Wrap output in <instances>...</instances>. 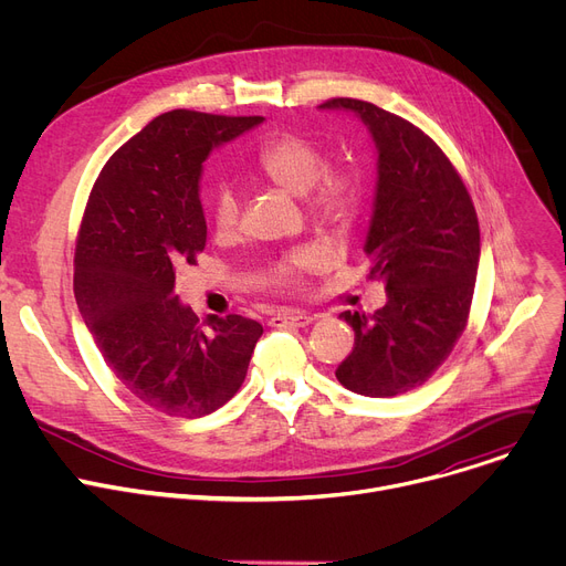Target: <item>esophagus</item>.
<instances>
[{
    "instance_id": "esophagus-1",
    "label": "esophagus",
    "mask_w": 566,
    "mask_h": 566,
    "mask_svg": "<svg viewBox=\"0 0 566 566\" xmlns=\"http://www.w3.org/2000/svg\"><path fill=\"white\" fill-rule=\"evenodd\" d=\"M313 319L308 313H279L270 317V326H308Z\"/></svg>"
}]
</instances>
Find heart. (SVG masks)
Masks as SVG:
<instances>
[{
	"label": "heart",
	"instance_id": "1",
	"mask_svg": "<svg viewBox=\"0 0 566 566\" xmlns=\"http://www.w3.org/2000/svg\"><path fill=\"white\" fill-rule=\"evenodd\" d=\"M326 153L304 135L283 132L264 142L255 155V166L279 187L292 193H308L311 212L331 226L352 221L360 203V182L349 171H328ZM240 198L221 185L212 193L210 217L221 235L240 226ZM326 255L317 247L294 249L270 264V279L281 287H302L308 274L319 272Z\"/></svg>",
	"mask_w": 566,
	"mask_h": 566
}]
</instances>
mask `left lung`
<instances>
[{
	"label": "left lung",
	"instance_id": "1",
	"mask_svg": "<svg viewBox=\"0 0 566 566\" xmlns=\"http://www.w3.org/2000/svg\"><path fill=\"white\" fill-rule=\"evenodd\" d=\"M319 107L354 112L375 139L379 178L365 253L388 296L373 315H340L354 328V349L336 377L358 395H402L441 368L469 324L478 214L452 161L420 127L354 97Z\"/></svg>",
	"mask_w": 566,
	"mask_h": 566
}]
</instances>
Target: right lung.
<instances>
[{
  "label": "right lung",
  "instance_id": "obj_1",
  "mask_svg": "<svg viewBox=\"0 0 566 566\" xmlns=\"http://www.w3.org/2000/svg\"><path fill=\"white\" fill-rule=\"evenodd\" d=\"M262 120L166 112L109 157L88 193L75 247L77 306L118 381L159 413L201 418L223 407L262 336L242 315L198 322L174 294L176 270L206 249L203 161Z\"/></svg>",
  "mask_w": 566,
  "mask_h": 566
}]
</instances>
